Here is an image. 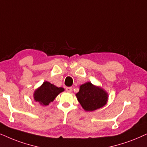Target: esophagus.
Wrapping results in <instances>:
<instances>
[{"label": "esophagus", "instance_id": "1", "mask_svg": "<svg viewBox=\"0 0 147 147\" xmlns=\"http://www.w3.org/2000/svg\"><path fill=\"white\" fill-rule=\"evenodd\" d=\"M65 90H66L67 92H71V91H72V88L71 87H67L66 88H65Z\"/></svg>", "mask_w": 147, "mask_h": 147}]
</instances>
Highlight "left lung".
Listing matches in <instances>:
<instances>
[{
  "instance_id": "left-lung-1",
  "label": "left lung",
  "mask_w": 147,
  "mask_h": 147,
  "mask_svg": "<svg viewBox=\"0 0 147 147\" xmlns=\"http://www.w3.org/2000/svg\"><path fill=\"white\" fill-rule=\"evenodd\" d=\"M77 99L85 111H93L102 108L108 101V93L101 87L87 82L80 86L76 94Z\"/></svg>"
}]
</instances>
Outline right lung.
I'll return each mask as SVG.
<instances>
[{"instance_id":"right-lung-1","label":"right lung","mask_w":147,"mask_h":147,"mask_svg":"<svg viewBox=\"0 0 147 147\" xmlns=\"http://www.w3.org/2000/svg\"><path fill=\"white\" fill-rule=\"evenodd\" d=\"M64 90L63 88H59L49 82L45 81L34 91L33 94L34 100L39 102L41 105H49L51 102L55 100L59 94Z\"/></svg>"}]
</instances>
